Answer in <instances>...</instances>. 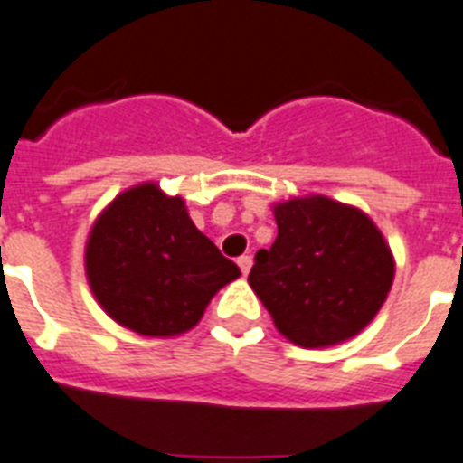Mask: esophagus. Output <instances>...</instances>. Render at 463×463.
Returning a JSON list of instances; mask_svg holds the SVG:
<instances>
[{"mask_svg":"<svg viewBox=\"0 0 463 463\" xmlns=\"http://www.w3.org/2000/svg\"><path fill=\"white\" fill-rule=\"evenodd\" d=\"M238 266H240V270H242V275L250 273V270H251V256H250V254L240 256V259H238Z\"/></svg>","mask_w":463,"mask_h":463,"instance_id":"obj_1","label":"esophagus"}]
</instances>
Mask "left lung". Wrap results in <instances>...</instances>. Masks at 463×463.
Here are the masks:
<instances>
[{
	"mask_svg": "<svg viewBox=\"0 0 463 463\" xmlns=\"http://www.w3.org/2000/svg\"><path fill=\"white\" fill-rule=\"evenodd\" d=\"M278 238L250 285L291 344L325 348L363 332L386 301L395 261L374 221L325 195L273 207Z\"/></svg>",
	"mask_w": 463,
	"mask_h": 463,
	"instance_id": "1",
	"label": "left lung"
}]
</instances>
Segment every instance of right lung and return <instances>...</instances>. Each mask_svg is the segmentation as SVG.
I'll list each match as a JSON object with an SVG mask.
<instances>
[{"instance_id":"right-lung-1","label":"right lung","mask_w":463,"mask_h":463,"mask_svg":"<svg viewBox=\"0 0 463 463\" xmlns=\"http://www.w3.org/2000/svg\"><path fill=\"white\" fill-rule=\"evenodd\" d=\"M93 297L122 327L178 336L204 316L240 268L190 221L184 197L157 184L119 193L93 223L84 251Z\"/></svg>"}]
</instances>
